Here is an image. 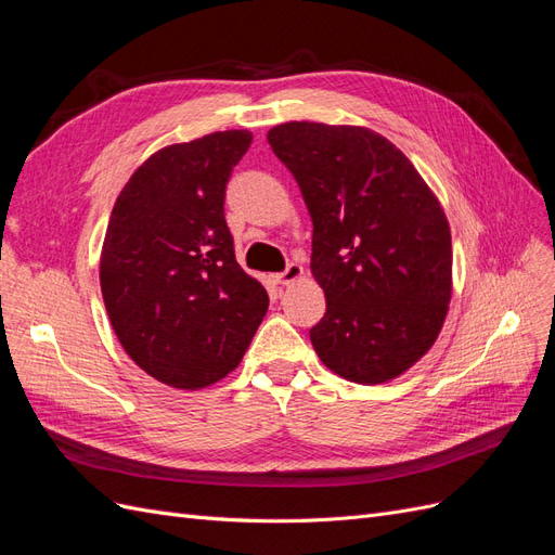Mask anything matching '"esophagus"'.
<instances>
[{"instance_id":"34e87169","label":"esophagus","mask_w":555,"mask_h":555,"mask_svg":"<svg viewBox=\"0 0 555 555\" xmlns=\"http://www.w3.org/2000/svg\"><path fill=\"white\" fill-rule=\"evenodd\" d=\"M300 278H304V266H298V263H289L287 271L273 275V280H275L278 284H284V287H289V284H294V282L300 280Z\"/></svg>"}]
</instances>
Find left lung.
Instances as JSON below:
<instances>
[{
  "instance_id": "left-lung-1",
  "label": "left lung",
  "mask_w": 555,
  "mask_h": 555,
  "mask_svg": "<svg viewBox=\"0 0 555 555\" xmlns=\"http://www.w3.org/2000/svg\"><path fill=\"white\" fill-rule=\"evenodd\" d=\"M312 217L310 271L326 296L310 328L335 375L382 384L438 340L451 300V231L438 196L382 133L322 122L268 131Z\"/></svg>"
}]
</instances>
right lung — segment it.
Returning a JSON list of instances; mask_svg holds the SVG:
<instances>
[{
    "label": "right lung",
    "instance_id": "obj_1",
    "mask_svg": "<svg viewBox=\"0 0 555 555\" xmlns=\"http://www.w3.org/2000/svg\"><path fill=\"white\" fill-rule=\"evenodd\" d=\"M251 143L215 131L150 155L117 196L99 261L111 326L157 382L196 391L236 371L268 310L233 255L224 190Z\"/></svg>",
    "mask_w": 555,
    "mask_h": 555
}]
</instances>
